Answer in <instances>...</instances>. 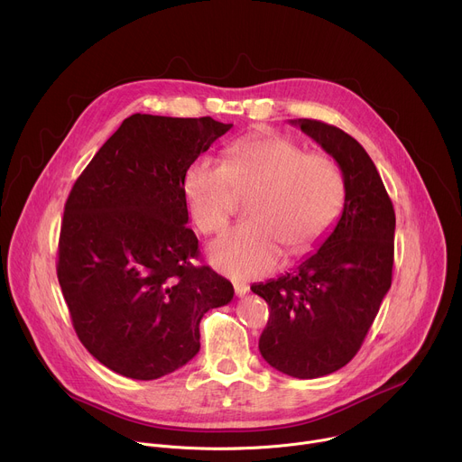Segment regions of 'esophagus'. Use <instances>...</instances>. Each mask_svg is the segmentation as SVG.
<instances>
[{"label":"esophagus","mask_w":462,"mask_h":462,"mask_svg":"<svg viewBox=\"0 0 462 462\" xmlns=\"http://www.w3.org/2000/svg\"><path fill=\"white\" fill-rule=\"evenodd\" d=\"M234 291H236V297H245L248 292V285L241 282H234Z\"/></svg>","instance_id":"34e87169"}]
</instances>
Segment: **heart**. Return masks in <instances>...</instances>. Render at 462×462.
I'll return each instance as SVG.
<instances>
[{
    "label": "heart",
    "mask_w": 462,
    "mask_h": 462,
    "mask_svg": "<svg viewBox=\"0 0 462 462\" xmlns=\"http://www.w3.org/2000/svg\"><path fill=\"white\" fill-rule=\"evenodd\" d=\"M238 193H253L250 223L223 234L209 260L236 278L273 271L283 248L297 256L311 250L339 219L345 182L328 154L306 152L280 134H250L226 149L225 163L199 156L189 163L182 193L202 234L221 232L237 208Z\"/></svg>",
    "instance_id": "heart-1"
}]
</instances>
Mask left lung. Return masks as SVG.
Wrapping results in <instances>:
<instances>
[{
    "mask_svg": "<svg viewBox=\"0 0 462 462\" xmlns=\"http://www.w3.org/2000/svg\"><path fill=\"white\" fill-rule=\"evenodd\" d=\"M339 163L345 208L333 232L297 269L254 283L269 304L260 337L276 370L313 380L343 368L359 352L391 289L396 216L366 151L345 131L317 119H292Z\"/></svg>",
    "mask_w": 462,
    "mask_h": 462,
    "instance_id": "8db88e82",
    "label": "left lung"
}]
</instances>
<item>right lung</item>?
Listing matches in <instances>:
<instances>
[{
    "instance_id": "1",
    "label": "right lung",
    "mask_w": 462,
    "mask_h": 462,
    "mask_svg": "<svg viewBox=\"0 0 462 462\" xmlns=\"http://www.w3.org/2000/svg\"><path fill=\"white\" fill-rule=\"evenodd\" d=\"M232 123L133 114L75 180L57 276L79 341L106 368L158 380L193 359L232 283L199 260L184 173Z\"/></svg>"
}]
</instances>
